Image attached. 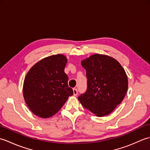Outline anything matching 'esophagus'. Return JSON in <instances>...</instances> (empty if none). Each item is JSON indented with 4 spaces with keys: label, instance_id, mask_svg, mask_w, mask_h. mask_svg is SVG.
Segmentation results:
<instances>
[{
    "label": "esophagus",
    "instance_id": "esophagus-1",
    "mask_svg": "<svg viewBox=\"0 0 150 150\" xmlns=\"http://www.w3.org/2000/svg\"><path fill=\"white\" fill-rule=\"evenodd\" d=\"M73 95H75V96H76V95H77V94H78V91H77V90L76 88H74L73 90Z\"/></svg>",
    "mask_w": 150,
    "mask_h": 150
}]
</instances>
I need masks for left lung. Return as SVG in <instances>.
I'll return each instance as SVG.
<instances>
[{"mask_svg":"<svg viewBox=\"0 0 150 150\" xmlns=\"http://www.w3.org/2000/svg\"><path fill=\"white\" fill-rule=\"evenodd\" d=\"M81 65L86 71L88 88L79 100L97 117L107 115L126 94L128 82L125 70L113 57L98 53L82 60Z\"/></svg>","mask_w":150,"mask_h":150,"instance_id":"left-lung-1","label":"left lung"}]
</instances>
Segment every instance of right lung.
Instances as JSON below:
<instances>
[{
    "label": "right lung",
    "instance_id": "1",
    "mask_svg": "<svg viewBox=\"0 0 150 150\" xmlns=\"http://www.w3.org/2000/svg\"><path fill=\"white\" fill-rule=\"evenodd\" d=\"M66 57L51 55L34 64L25 77L23 96L31 112L40 118L53 116L73 94L64 73Z\"/></svg>",
    "mask_w": 150,
    "mask_h": 150
}]
</instances>
